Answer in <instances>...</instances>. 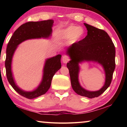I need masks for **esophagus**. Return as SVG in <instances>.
I'll list each match as a JSON object with an SVG mask.
<instances>
[{"label":"esophagus","mask_w":127,"mask_h":127,"mask_svg":"<svg viewBox=\"0 0 127 127\" xmlns=\"http://www.w3.org/2000/svg\"><path fill=\"white\" fill-rule=\"evenodd\" d=\"M69 61V58L68 56L66 55H64L62 57V62H63V63H66Z\"/></svg>","instance_id":"obj_1"}]
</instances>
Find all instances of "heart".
<instances>
[{
	"instance_id": "1",
	"label": "heart",
	"mask_w": 127,
	"mask_h": 127,
	"mask_svg": "<svg viewBox=\"0 0 127 127\" xmlns=\"http://www.w3.org/2000/svg\"><path fill=\"white\" fill-rule=\"evenodd\" d=\"M85 30L83 27L71 25L65 29L59 30L55 33V39L57 41L69 40L70 43L78 41L85 35Z\"/></svg>"
}]
</instances>
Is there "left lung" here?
Instances as JSON below:
<instances>
[{"label": "left lung", "mask_w": 127, "mask_h": 127, "mask_svg": "<svg viewBox=\"0 0 127 127\" xmlns=\"http://www.w3.org/2000/svg\"><path fill=\"white\" fill-rule=\"evenodd\" d=\"M84 25L87 30V35L66 49V55L70 59L66 66L69 72L72 89L75 92L92 98L101 95L110 85L115 68V49L107 32L87 23H84ZM83 61L96 62L104 68L105 82L103 87L98 91H88L80 85L78 80L79 63Z\"/></svg>", "instance_id": "obj_1"}]
</instances>
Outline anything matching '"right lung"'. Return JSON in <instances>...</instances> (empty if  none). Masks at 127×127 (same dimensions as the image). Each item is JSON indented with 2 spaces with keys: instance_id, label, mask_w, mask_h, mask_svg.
I'll use <instances>...</instances> for the list:
<instances>
[{
  "instance_id": "obj_1",
  "label": "right lung",
  "mask_w": 127,
  "mask_h": 127,
  "mask_svg": "<svg viewBox=\"0 0 127 127\" xmlns=\"http://www.w3.org/2000/svg\"><path fill=\"white\" fill-rule=\"evenodd\" d=\"M53 23V20H49L38 22H29L23 24L15 31L8 44L5 62L8 81L15 91L29 99L37 97L48 91L54 75L62 66V55L58 54L46 60L43 69L42 81L38 86L32 91H25L16 85L12 72L13 57L18 45L25 41L33 38H47L50 37L52 33Z\"/></svg>"
}]
</instances>
